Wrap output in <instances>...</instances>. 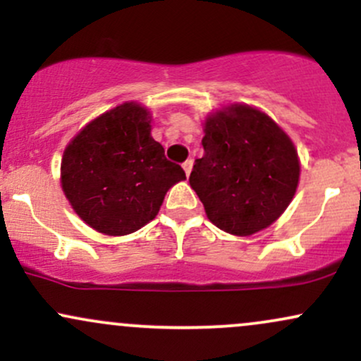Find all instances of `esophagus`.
I'll use <instances>...</instances> for the list:
<instances>
[{
  "label": "esophagus",
  "instance_id": "obj_1",
  "mask_svg": "<svg viewBox=\"0 0 361 361\" xmlns=\"http://www.w3.org/2000/svg\"><path fill=\"white\" fill-rule=\"evenodd\" d=\"M192 168H193V161L192 159H186L185 163H183V169H185L186 176H188L190 173H192Z\"/></svg>",
  "mask_w": 361,
  "mask_h": 361
}]
</instances>
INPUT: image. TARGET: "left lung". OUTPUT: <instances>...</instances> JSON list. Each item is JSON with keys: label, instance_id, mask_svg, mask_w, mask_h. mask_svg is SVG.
<instances>
[{"label": "left lung", "instance_id": "8db88e82", "mask_svg": "<svg viewBox=\"0 0 361 361\" xmlns=\"http://www.w3.org/2000/svg\"><path fill=\"white\" fill-rule=\"evenodd\" d=\"M204 132V156L195 159L190 185L209 221L234 235L271 226L299 185L288 135L267 114L239 103L209 115Z\"/></svg>", "mask_w": 361, "mask_h": 361}]
</instances>
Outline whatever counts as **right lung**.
I'll return each mask as SVG.
<instances>
[{
    "instance_id": "1",
    "label": "right lung",
    "mask_w": 361,
    "mask_h": 361,
    "mask_svg": "<svg viewBox=\"0 0 361 361\" xmlns=\"http://www.w3.org/2000/svg\"><path fill=\"white\" fill-rule=\"evenodd\" d=\"M149 115L139 103H123L90 122L66 147L62 190L98 233H135L156 217L168 190L186 178L151 137Z\"/></svg>"
}]
</instances>
